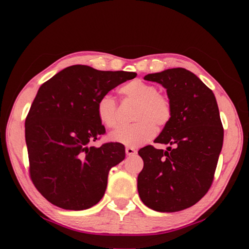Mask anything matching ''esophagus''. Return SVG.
I'll list each match as a JSON object with an SVG mask.
<instances>
[{"label": "esophagus", "instance_id": "obj_1", "mask_svg": "<svg viewBox=\"0 0 249 249\" xmlns=\"http://www.w3.org/2000/svg\"><path fill=\"white\" fill-rule=\"evenodd\" d=\"M125 151H126V155H127V156H134V155L137 154V150L135 148H132V147H126Z\"/></svg>", "mask_w": 249, "mask_h": 249}]
</instances>
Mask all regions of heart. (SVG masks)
I'll return each mask as SVG.
<instances>
[{"instance_id":"heart-1","label":"heart","mask_w":249,"mask_h":249,"mask_svg":"<svg viewBox=\"0 0 249 249\" xmlns=\"http://www.w3.org/2000/svg\"><path fill=\"white\" fill-rule=\"evenodd\" d=\"M124 99L137 102L134 111L136 123L120 126L109 134L113 142L128 147H137L149 142L155 137L156 126H165L171 119L172 109L170 102L165 96L158 93L153 84L134 80L121 89ZM117 107L115 100L109 94L101 96L96 102V115L99 121L108 128L117 124Z\"/></svg>"}]
</instances>
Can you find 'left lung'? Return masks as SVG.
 Segmentation results:
<instances>
[{
	"label": "left lung",
	"instance_id": "8db88e82",
	"mask_svg": "<svg viewBox=\"0 0 249 249\" xmlns=\"http://www.w3.org/2000/svg\"><path fill=\"white\" fill-rule=\"evenodd\" d=\"M144 79L167 90L172 115L155 140L169 146L167 150L150 145L138 150L144 160L138 193L151 210L178 212L195 205L212 184L224 137L220 112L212 90L187 69H167Z\"/></svg>",
	"mask_w": 249,
	"mask_h": 249
}]
</instances>
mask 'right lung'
Wrapping results in <instances>:
<instances>
[{"instance_id":"1","label":"right lung","mask_w":249,"mask_h":249,"mask_svg":"<svg viewBox=\"0 0 249 249\" xmlns=\"http://www.w3.org/2000/svg\"><path fill=\"white\" fill-rule=\"evenodd\" d=\"M136 75L74 65L41 84L25 121V140L32 181L50 203L80 211L102 199L108 171L124 160L125 147L91 146L105 133L96 102Z\"/></svg>"}]
</instances>
